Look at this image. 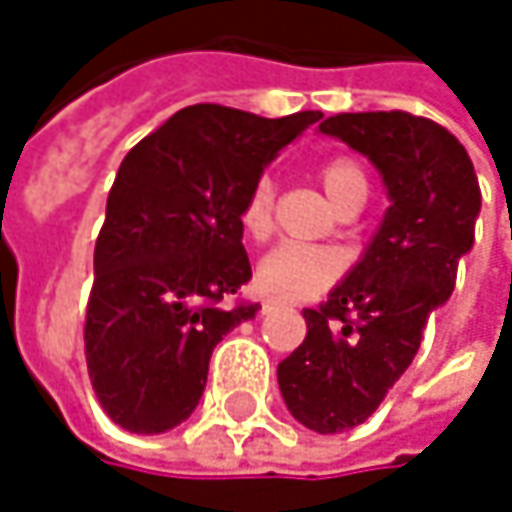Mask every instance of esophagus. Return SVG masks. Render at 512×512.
<instances>
[{"instance_id":"1","label":"esophagus","mask_w":512,"mask_h":512,"mask_svg":"<svg viewBox=\"0 0 512 512\" xmlns=\"http://www.w3.org/2000/svg\"><path fill=\"white\" fill-rule=\"evenodd\" d=\"M275 308H278L275 299H263V302H260V314H269V311H275Z\"/></svg>"}]
</instances>
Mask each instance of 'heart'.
Listing matches in <instances>:
<instances>
[{
	"mask_svg": "<svg viewBox=\"0 0 512 512\" xmlns=\"http://www.w3.org/2000/svg\"><path fill=\"white\" fill-rule=\"evenodd\" d=\"M320 180L332 204L338 207L347 195L367 189L364 174L350 156H332L320 165ZM275 186L269 177H260L240 207V228L249 240H266L272 234ZM347 257L329 246L281 243L257 260L255 284L272 299H308L344 275Z\"/></svg>",
	"mask_w": 512,
	"mask_h": 512,
	"instance_id": "b5f03b06",
	"label": "heart"
}]
</instances>
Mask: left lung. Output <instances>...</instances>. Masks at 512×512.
Listing matches in <instances>:
<instances>
[{
  "mask_svg": "<svg viewBox=\"0 0 512 512\" xmlns=\"http://www.w3.org/2000/svg\"><path fill=\"white\" fill-rule=\"evenodd\" d=\"M320 133L364 154L388 189L379 231L320 308L305 341L278 364L290 415L314 433L364 424L421 347L474 246L480 186L457 136L409 112H344Z\"/></svg>",
  "mask_w": 512,
  "mask_h": 512,
  "instance_id": "8db88e82",
  "label": "left lung"
}]
</instances>
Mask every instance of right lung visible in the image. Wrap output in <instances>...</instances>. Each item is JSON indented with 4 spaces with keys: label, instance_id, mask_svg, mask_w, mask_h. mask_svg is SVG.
I'll list each match as a JSON object with an SVG mask.
<instances>
[{
    "label": "right lung",
    "instance_id": "obj_1",
    "mask_svg": "<svg viewBox=\"0 0 512 512\" xmlns=\"http://www.w3.org/2000/svg\"><path fill=\"white\" fill-rule=\"evenodd\" d=\"M320 118L198 103L124 156L94 246L85 314L88 376L118 427L154 436L195 412L213 347L260 308L222 305L252 278L243 198Z\"/></svg>",
    "mask_w": 512,
    "mask_h": 512
}]
</instances>
